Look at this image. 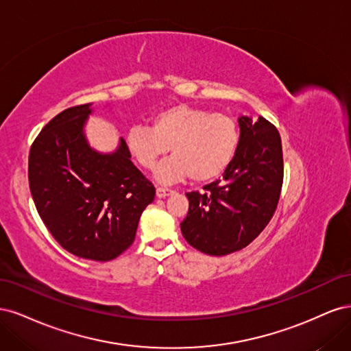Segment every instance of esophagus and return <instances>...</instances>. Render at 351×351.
<instances>
[{"mask_svg": "<svg viewBox=\"0 0 351 351\" xmlns=\"http://www.w3.org/2000/svg\"><path fill=\"white\" fill-rule=\"evenodd\" d=\"M173 190L171 189H167V187H156V196L158 197H165L168 195H171Z\"/></svg>", "mask_w": 351, "mask_h": 351, "instance_id": "34e87169", "label": "esophagus"}]
</instances>
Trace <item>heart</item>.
<instances>
[{
  "mask_svg": "<svg viewBox=\"0 0 351 351\" xmlns=\"http://www.w3.org/2000/svg\"><path fill=\"white\" fill-rule=\"evenodd\" d=\"M124 142L129 155L146 169H152L169 147L173 156L156 168L161 183L186 176L205 183L219 177L232 162L240 145V127L228 114L177 104L156 112L149 129L133 127Z\"/></svg>",
  "mask_w": 351,
  "mask_h": 351,
  "instance_id": "1",
  "label": "heart"
}]
</instances>
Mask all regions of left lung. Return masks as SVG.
I'll use <instances>...</instances> for the list:
<instances>
[{
    "label": "left lung",
    "mask_w": 351,
    "mask_h": 351,
    "mask_svg": "<svg viewBox=\"0 0 351 351\" xmlns=\"http://www.w3.org/2000/svg\"><path fill=\"white\" fill-rule=\"evenodd\" d=\"M239 125V149L222 180L206 184L205 193H186L182 234L210 256L246 247L268 226L280 200L284 164L278 130L263 117L252 121L241 115Z\"/></svg>",
    "instance_id": "8db88e82"
}]
</instances>
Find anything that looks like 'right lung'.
<instances>
[{
	"instance_id": "obj_1",
	"label": "right lung",
	"mask_w": 351,
	"mask_h": 351,
	"mask_svg": "<svg viewBox=\"0 0 351 351\" xmlns=\"http://www.w3.org/2000/svg\"><path fill=\"white\" fill-rule=\"evenodd\" d=\"M92 104L67 108L32 143L29 187L40 219L74 256L107 262L132 246L155 187L130 161L121 137L111 154L89 146Z\"/></svg>"
}]
</instances>
